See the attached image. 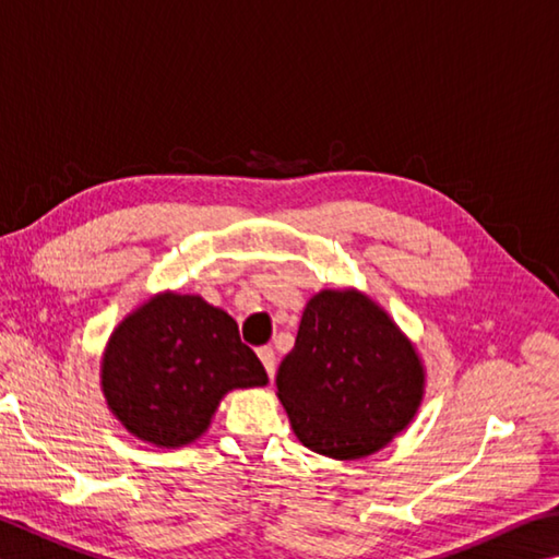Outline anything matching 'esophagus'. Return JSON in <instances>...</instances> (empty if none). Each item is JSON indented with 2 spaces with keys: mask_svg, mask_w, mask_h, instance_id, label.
<instances>
[{
  "mask_svg": "<svg viewBox=\"0 0 559 559\" xmlns=\"http://www.w3.org/2000/svg\"><path fill=\"white\" fill-rule=\"evenodd\" d=\"M259 359L263 364V369H266L269 379L276 377V354H273V349L271 347H261L259 349Z\"/></svg>",
  "mask_w": 559,
  "mask_h": 559,
  "instance_id": "esophagus-1",
  "label": "esophagus"
}]
</instances>
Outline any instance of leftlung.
Wrapping results in <instances>:
<instances>
[{"instance_id": "1", "label": "left lung", "mask_w": 559, "mask_h": 559, "mask_svg": "<svg viewBox=\"0 0 559 559\" xmlns=\"http://www.w3.org/2000/svg\"><path fill=\"white\" fill-rule=\"evenodd\" d=\"M425 379L418 347L377 300L324 288L302 310L276 395L308 450L344 462L383 450L408 428Z\"/></svg>"}]
</instances>
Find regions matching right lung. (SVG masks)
<instances>
[{"label":"right lung","mask_w":559,"mask_h":559,"mask_svg":"<svg viewBox=\"0 0 559 559\" xmlns=\"http://www.w3.org/2000/svg\"><path fill=\"white\" fill-rule=\"evenodd\" d=\"M266 383L231 314L176 290H160L131 310L99 359L111 415L136 440L166 450L202 438L229 391Z\"/></svg>","instance_id":"right-lung-1"}]
</instances>
